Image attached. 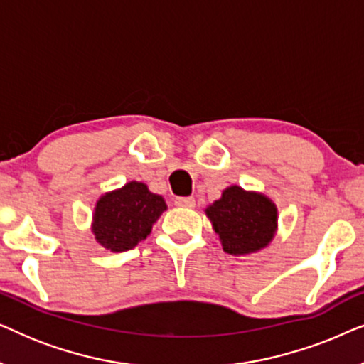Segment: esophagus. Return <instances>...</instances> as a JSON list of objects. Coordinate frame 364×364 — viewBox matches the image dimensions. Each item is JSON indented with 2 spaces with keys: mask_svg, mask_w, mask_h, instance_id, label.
I'll use <instances>...</instances> for the list:
<instances>
[{
  "mask_svg": "<svg viewBox=\"0 0 364 364\" xmlns=\"http://www.w3.org/2000/svg\"><path fill=\"white\" fill-rule=\"evenodd\" d=\"M176 205L183 207V208H192L193 205H196V198L193 197H177Z\"/></svg>",
  "mask_w": 364,
  "mask_h": 364,
  "instance_id": "1",
  "label": "esophagus"
}]
</instances>
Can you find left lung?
Listing matches in <instances>:
<instances>
[{
    "label": "left lung",
    "mask_w": 364,
    "mask_h": 364,
    "mask_svg": "<svg viewBox=\"0 0 364 364\" xmlns=\"http://www.w3.org/2000/svg\"><path fill=\"white\" fill-rule=\"evenodd\" d=\"M213 230L220 237L223 250L230 255L258 252L272 242L277 230L278 212L270 198L232 186L207 207Z\"/></svg>",
    "instance_id": "1"
}]
</instances>
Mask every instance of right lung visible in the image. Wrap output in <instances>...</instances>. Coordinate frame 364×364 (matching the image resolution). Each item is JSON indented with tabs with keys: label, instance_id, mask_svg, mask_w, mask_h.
I'll list each match as a JSON object with an SVG mask.
<instances>
[{
	"label": "right lung",
	"instance_id": "right-lung-1",
	"mask_svg": "<svg viewBox=\"0 0 364 364\" xmlns=\"http://www.w3.org/2000/svg\"><path fill=\"white\" fill-rule=\"evenodd\" d=\"M166 208L161 196L149 191L146 183L132 181L99 198L94 210L92 232L96 240L107 250H131L147 238L154 222Z\"/></svg>",
	"mask_w": 364,
	"mask_h": 364
}]
</instances>
